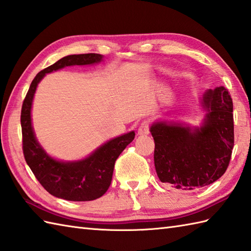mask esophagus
Here are the masks:
<instances>
[{"label":"esophagus","mask_w":251,"mask_h":251,"mask_svg":"<svg viewBox=\"0 0 251 251\" xmlns=\"http://www.w3.org/2000/svg\"><path fill=\"white\" fill-rule=\"evenodd\" d=\"M150 134V122L149 121H143L139 128H138V135L140 136H146Z\"/></svg>","instance_id":"34e87169"}]
</instances>
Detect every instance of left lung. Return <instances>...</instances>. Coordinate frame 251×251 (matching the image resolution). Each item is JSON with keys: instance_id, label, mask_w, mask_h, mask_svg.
<instances>
[{"instance_id": "obj_1", "label": "left lung", "mask_w": 251, "mask_h": 251, "mask_svg": "<svg viewBox=\"0 0 251 251\" xmlns=\"http://www.w3.org/2000/svg\"><path fill=\"white\" fill-rule=\"evenodd\" d=\"M206 110L201 127L156 122L154 165L159 180L176 189L193 190L214 183L226 173L234 147L233 101L223 86L202 96Z\"/></svg>"}]
</instances>
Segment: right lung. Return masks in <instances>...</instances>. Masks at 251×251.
Wrapping results in <instances>:
<instances>
[{
    "label": "right lung",
    "mask_w": 251,
    "mask_h": 251,
    "mask_svg": "<svg viewBox=\"0 0 251 251\" xmlns=\"http://www.w3.org/2000/svg\"><path fill=\"white\" fill-rule=\"evenodd\" d=\"M102 60L99 54L70 55L36 74L32 81L21 108L23 151L26 164L42 186L59 199L73 201H94L102 196L112 181L116 158L134 140L130 131L108 141L82 161L60 162L50 157L37 142L31 123V106L37 84L46 73L69 66L94 65Z\"/></svg>",
    "instance_id": "add662e5"
}]
</instances>
